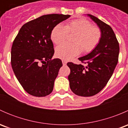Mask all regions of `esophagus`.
<instances>
[{"label": "esophagus", "instance_id": "esophagus-1", "mask_svg": "<svg viewBox=\"0 0 128 128\" xmlns=\"http://www.w3.org/2000/svg\"><path fill=\"white\" fill-rule=\"evenodd\" d=\"M62 64H63V65H64V66L66 65V64H67V61H66V60H62Z\"/></svg>", "mask_w": 128, "mask_h": 128}]
</instances>
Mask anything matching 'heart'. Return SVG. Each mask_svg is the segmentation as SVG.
Instances as JSON below:
<instances>
[{"instance_id": "1", "label": "heart", "mask_w": 128, "mask_h": 128, "mask_svg": "<svg viewBox=\"0 0 128 128\" xmlns=\"http://www.w3.org/2000/svg\"><path fill=\"white\" fill-rule=\"evenodd\" d=\"M68 33L76 34L72 40L74 44L64 42L56 47L55 54L58 58L70 60L80 52H90L100 42L102 33L98 27L92 26L86 19H77L66 25L58 24L52 30L51 39L54 43H61L66 38Z\"/></svg>"}]
</instances>
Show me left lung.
<instances>
[{
    "instance_id": "1",
    "label": "left lung",
    "mask_w": 128,
    "mask_h": 128,
    "mask_svg": "<svg viewBox=\"0 0 128 128\" xmlns=\"http://www.w3.org/2000/svg\"><path fill=\"white\" fill-rule=\"evenodd\" d=\"M87 15L100 28L101 39L92 52L78 58L86 66L67 64L70 69L68 76L70 88L76 95L82 96L95 95L104 88L118 64L120 52L119 43L112 27L94 15Z\"/></svg>"
}]
</instances>
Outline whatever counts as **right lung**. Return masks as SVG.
I'll list each match as a JSON object with an SVG mask.
<instances>
[{
    "label": "right lung",
    "mask_w": 128,
    "mask_h": 128,
    "mask_svg": "<svg viewBox=\"0 0 128 128\" xmlns=\"http://www.w3.org/2000/svg\"><path fill=\"white\" fill-rule=\"evenodd\" d=\"M69 15H42L24 24L14 40L11 64L24 90L34 96L52 92L55 79L62 66L60 59H51L54 53L51 40L54 27L69 18Z\"/></svg>",
    "instance_id": "1"
}]
</instances>
